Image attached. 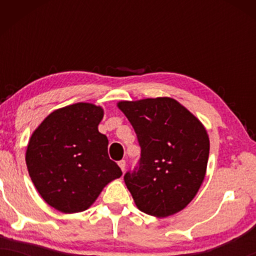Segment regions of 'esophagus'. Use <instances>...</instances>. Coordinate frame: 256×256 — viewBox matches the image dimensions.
Returning <instances> with one entry per match:
<instances>
[{"mask_svg": "<svg viewBox=\"0 0 256 256\" xmlns=\"http://www.w3.org/2000/svg\"><path fill=\"white\" fill-rule=\"evenodd\" d=\"M118 166L121 168L122 171H124L126 170V160H121L120 162H118Z\"/></svg>", "mask_w": 256, "mask_h": 256, "instance_id": "esophagus-1", "label": "esophagus"}]
</instances>
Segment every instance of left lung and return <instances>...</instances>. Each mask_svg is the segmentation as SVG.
Masks as SVG:
<instances>
[{"mask_svg":"<svg viewBox=\"0 0 256 256\" xmlns=\"http://www.w3.org/2000/svg\"><path fill=\"white\" fill-rule=\"evenodd\" d=\"M118 106L141 146L138 166L124 174L136 206L160 218L180 212L205 177L210 140L204 126L170 98L121 101Z\"/></svg>","mask_w":256,"mask_h":256,"instance_id":"left-lung-1","label":"left lung"}]
</instances>
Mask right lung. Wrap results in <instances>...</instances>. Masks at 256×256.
I'll use <instances>...</instances> for the list:
<instances>
[{"label":"right lung","mask_w":256,"mask_h":256,"mask_svg":"<svg viewBox=\"0 0 256 256\" xmlns=\"http://www.w3.org/2000/svg\"><path fill=\"white\" fill-rule=\"evenodd\" d=\"M101 107L74 104L54 110L31 136L26 166L48 205L64 213L88 208L104 185L121 177L108 156V138L98 130Z\"/></svg>","instance_id":"1"}]
</instances>
